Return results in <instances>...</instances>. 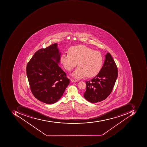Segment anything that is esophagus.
<instances>
[{
	"label": "esophagus",
	"instance_id": "1",
	"mask_svg": "<svg viewBox=\"0 0 147 147\" xmlns=\"http://www.w3.org/2000/svg\"><path fill=\"white\" fill-rule=\"evenodd\" d=\"M70 80L72 82H78V81L77 80H73L72 79H70Z\"/></svg>",
	"mask_w": 147,
	"mask_h": 147
}]
</instances>
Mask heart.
Returning a JSON list of instances; mask_svg holds the SVG:
<instances>
[{"label": "heart", "instance_id": "b5f03b06", "mask_svg": "<svg viewBox=\"0 0 147 147\" xmlns=\"http://www.w3.org/2000/svg\"><path fill=\"white\" fill-rule=\"evenodd\" d=\"M68 53L61 55L60 61L64 69L71 71L78 63V67L72 73L76 79L94 77L100 72L103 63V57L101 53L94 51L85 45L72 46Z\"/></svg>", "mask_w": 147, "mask_h": 147}]
</instances>
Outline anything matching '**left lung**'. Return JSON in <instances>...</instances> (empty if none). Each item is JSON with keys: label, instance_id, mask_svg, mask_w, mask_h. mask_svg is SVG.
Returning <instances> with one entry per match:
<instances>
[{"label": "left lung", "instance_id": "8db88e82", "mask_svg": "<svg viewBox=\"0 0 147 147\" xmlns=\"http://www.w3.org/2000/svg\"><path fill=\"white\" fill-rule=\"evenodd\" d=\"M102 69L90 81L86 82L85 98L91 103L100 102L106 99L112 91L118 76L115 61L109 53L105 56Z\"/></svg>", "mask_w": 147, "mask_h": 147}]
</instances>
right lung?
Masks as SVG:
<instances>
[{"label":"right lung","mask_w":147,"mask_h":147,"mask_svg":"<svg viewBox=\"0 0 147 147\" xmlns=\"http://www.w3.org/2000/svg\"><path fill=\"white\" fill-rule=\"evenodd\" d=\"M61 55L57 44H53L36 51L27 64L31 91L36 99L45 103L58 101L70 83L59 66Z\"/></svg>","instance_id":"obj_1"}]
</instances>
